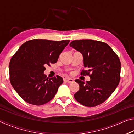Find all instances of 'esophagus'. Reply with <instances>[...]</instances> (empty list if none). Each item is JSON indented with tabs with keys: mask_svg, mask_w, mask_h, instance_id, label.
Here are the masks:
<instances>
[{
	"mask_svg": "<svg viewBox=\"0 0 134 134\" xmlns=\"http://www.w3.org/2000/svg\"><path fill=\"white\" fill-rule=\"evenodd\" d=\"M63 81L64 82H67L69 83H73L74 82V80L72 79H70V78H64L63 79Z\"/></svg>",
	"mask_w": 134,
	"mask_h": 134,
	"instance_id": "34e87169",
	"label": "esophagus"
}]
</instances>
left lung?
I'll return each mask as SVG.
<instances>
[{
    "mask_svg": "<svg viewBox=\"0 0 134 134\" xmlns=\"http://www.w3.org/2000/svg\"><path fill=\"white\" fill-rule=\"evenodd\" d=\"M70 46L82 54L83 63L87 70L81 75H88L90 80L76 82L80 89L74 95L81 105L93 107L103 103L116 89L119 83L121 64L119 58L105 42L92 40L72 41Z\"/></svg>",
    "mask_w": 134,
    "mask_h": 134,
    "instance_id": "left-lung-1",
    "label": "left lung"
}]
</instances>
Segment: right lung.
Wrapping results in <instances>:
<instances>
[{
  "mask_svg": "<svg viewBox=\"0 0 134 134\" xmlns=\"http://www.w3.org/2000/svg\"><path fill=\"white\" fill-rule=\"evenodd\" d=\"M69 42L70 40H29L13 55L9 67L10 81L26 102L42 105L55 96L63 79L58 76L47 78L44 72L47 65L57 62Z\"/></svg>",
  "mask_w": 134,
  "mask_h": 134,
  "instance_id": "obj_1",
  "label": "right lung"
}]
</instances>
